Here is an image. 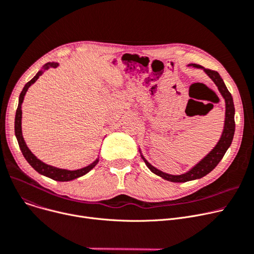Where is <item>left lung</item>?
Here are the masks:
<instances>
[{
    "instance_id": "left-lung-1",
    "label": "left lung",
    "mask_w": 254,
    "mask_h": 254,
    "mask_svg": "<svg viewBox=\"0 0 254 254\" xmlns=\"http://www.w3.org/2000/svg\"><path fill=\"white\" fill-rule=\"evenodd\" d=\"M192 65L195 67L203 68V66H201L200 64H193ZM204 71L212 79V81L217 86L218 90L221 93L222 97L225 98V100H226L225 129H223L222 135H221L218 143L216 144V146L200 163H198L197 165L193 167L191 170H190L189 172H187L185 174H182V175H171V174L164 173V172L158 170L157 168H155L154 166H152L151 164L148 163L142 157L144 163L146 164V166L150 168L155 174H157V175H159L163 178H165V180H167V181L173 182V183H186V182H189V181L197 180V178H201V177L205 176L206 174L209 173L210 171H212L217 166V164L220 162L222 157L225 156L227 150L230 147V145L232 143L233 137H234V133H235V119H234L235 107H234V101H233L232 94L228 90L227 86L225 85V83H223L221 77L219 76V73L216 70H212V69H209V68H204Z\"/></svg>"
}]
</instances>
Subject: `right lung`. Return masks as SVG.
Returning a JSON list of instances; mask_svg holds the SVG:
<instances>
[{"label": "right lung", "instance_id": "obj_1", "mask_svg": "<svg viewBox=\"0 0 254 254\" xmlns=\"http://www.w3.org/2000/svg\"><path fill=\"white\" fill-rule=\"evenodd\" d=\"M58 66V64L56 63H48L44 65V68L45 69H48L50 67H57ZM43 73V71H39L36 76L25 84V86L23 87L22 91L19 95V102H18V107H17V110H16V115H15V124H14V127H15V135H16V138H17V141H18V144H19V147L21 150V153L23 155V157L25 158V160L28 162L29 165H31L36 171H38L40 174H43L45 176L47 177H50L52 178V180L54 181H58V182H68V181H71V180H74V178H78L84 174H86L87 172L90 171L96 164L98 162V160H96L95 162H93L91 165H89L85 168H82V169H79V170H73V171H69V170H64V169H58V168H55V167H52L50 165H47V164L43 163L42 161H40L39 159H37L33 154L32 152L28 150V147L26 146L24 140H23V137H22V133H21V103L23 101V98H24V95L27 91L28 87L31 86L32 84H34L38 78L41 76V74Z\"/></svg>", "mask_w": 254, "mask_h": 254}]
</instances>
